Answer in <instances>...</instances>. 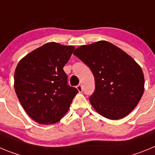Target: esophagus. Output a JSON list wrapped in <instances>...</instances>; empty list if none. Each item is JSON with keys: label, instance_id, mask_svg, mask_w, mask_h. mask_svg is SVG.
<instances>
[{"label": "esophagus", "instance_id": "obj_1", "mask_svg": "<svg viewBox=\"0 0 155 155\" xmlns=\"http://www.w3.org/2000/svg\"><path fill=\"white\" fill-rule=\"evenodd\" d=\"M77 89H78V91L79 92H82L83 91V87H82V86L81 84H78V85L77 86Z\"/></svg>", "mask_w": 155, "mask_h": 155}]
</instances>
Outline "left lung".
<instances>
[{
  "instance_id": "8db88e82",
  "label": "left lung",
  "mask_w": 155,
  "mask_h": 155,
  "mask_svg": "<svg viewBox=\"0 0 155 155\" xmlns=\"http://www.w3.org/2000/svg\"><path fill=\"white\" fill-rule=\"evenodd\" d=\"M74 54L92 71L95 89L89 101L98 114L116 120L134 110L143 94L144 77L130 56L105 40L79 46Z\"/></svg>"
}]
</instances>
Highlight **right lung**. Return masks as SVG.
Returning a JSON list of instances; mask_svg holds the SVG:
<instances>
[{
  "label": "right lung",
  "mask_w": 155,
  "mask_h": 155,
  "mask_svg": "<svg viewBox=\"0 0 155 155\" xmlns=\"http://www.w3.org/2000/svg\"><path fill=\"white\" fill-rule=\"evenodd\" d=\"M74 47L48 42L19 61L15 71V90L27 114L50 125L64 117L78 92L68 84L63 68Z\"/></svg>",
  "instance_id": "obj_1"
}]
</instances>
